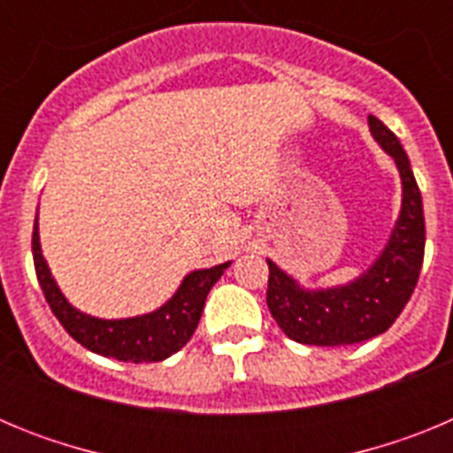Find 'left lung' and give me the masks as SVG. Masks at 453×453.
<instances>
[{"instance_id":"obj_1","label":"left lung","mask_w":453,"mask_h":453,"mask_svg":"<svg viewBox=\"0 0 453 453\" xmlns=\"http://www.w3.org/2000/svg\"><path fill=\"white\" fill-rule=\"evenodd\" d=\"M367 124L376 142L399 167L403 186L402 215L379 261L349 286L302 290L290 276L267 261V308L279 329L302 345H354L386 334L418 286L426 234L422 195L397 135L374 115L367 118Z\"/></svg>"}]
</instances>
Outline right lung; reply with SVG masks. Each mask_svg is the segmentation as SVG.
I'll list each match as a JSON object with an SVG mask.
<instances>
[{
  "label": "right lung",
  "mask_w": 453,
  "mask_h": 453,
  "mask_svg": "<svg viewBox=\"0 0 453 453\" xmlns=\"http://www.w3.org/2000/svg\"><path fill=\"white\" fill-rule=\"evenodd\" d=\"M31 250H34L35 276L42 295L50 303L51 313L63 324V329L86 349L124 363H158L165 361L167 356L177 354L197 329L206 295L231 265L222 263L211 270L190 272L183 279L177 295L154 313L131 319H97L72 306L51 279L50 267L40 251L38 218H35Z\"/></svg>",
  "instance_id": "right-lung-1"
}]
</instances>
